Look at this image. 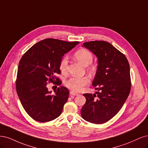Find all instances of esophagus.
Masks as SVG:
<instances>
[{
    "instance_id": "34e87169",
    "label": "esophagus",
    "mask_w": 148,
    "mask_h": 148,
    "mask_svg": "<svg viewBox=\"0 0 148 148\" xmlns=\"http://www.w3.org/2000/svg\"><path fill=\"white\" fill-rule=\"evenodd\" d=\"M70 95H74V96H77V95H78L79 94H78L77 93L71 91V92H70Z\"/></svg>"
}]
</instances>
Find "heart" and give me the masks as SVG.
<instances>
[{
    "instance_id": "1",
    "label": "heart",
    "mask_w": 148,
    "mask_h": 148,
    "mask_svg": "<svg viewBox=\"0 0 148 148\" xmlns=\"http://www.w3.org/2000/svg\"><path fill=\"white\" fill-rule=\"evenodd\" d=\"M74 56L80 64L84 66H87L88 70L90 73H94L96 71V66L91 64L93 61V55L89 50L87 49H80L74 53ZM68 59L67 56H64L61 59L59 68L61 73H66L68 69ZM90 82L87 77H72L66 80L64 82L66 87L72 90L73 92H80L85 85Z\"/></svg>"
}]
</instances>
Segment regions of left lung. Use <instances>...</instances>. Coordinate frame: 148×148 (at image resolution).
<instances>
[{"label":"left lung","mask_w":148,"mask_h":148,"mask_svg":"<svg viewBox=\"0 0 148 148\" xmlns=\"http://www.w3.org/2000/svg\"><path fill=\"white\" fill-rule=\"evenodd\" d=\"M83 46L98 58L92 82L98 92L83 94L86 102L81 109V116L87 122L101 124L116 115L129 95L130 65L125 56L108 42L90 41L84 42Z\"/></svg>","instance_id":"obj_1"}]
</instances>
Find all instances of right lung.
I'll return each instance as SVG.
<instances>
[{
    "mask_svg": "<svg viewBox=\"0 0 148 148\" xmlns=\"http://www.w3.org/2000/svg\"><path fill=\"white\" fill-rule=\"evenodd\" d=\"M55 39H45L31 47L23 55L18 64L16 90L26 112L40 122L53 121L59 117L69 92L61 86L51 95L47 85L61 82L56 74L62 57L79 44ZM57 82L56 83L54 82Z\"/></svg>",
    "mask_w": 148,
    "mask_h": 148,
    "instance_id": "right-lung-1",
    "label": "right lung"
}]
</instances>
